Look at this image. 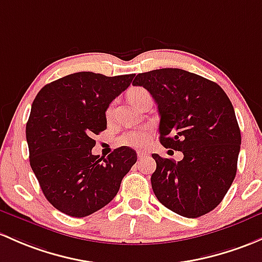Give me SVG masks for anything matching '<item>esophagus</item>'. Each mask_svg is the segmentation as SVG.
Returning <instances> with one entry per match:
<instances>
[{
    "label": "esophagus",
    "instance_id": "esophagus-1",
    "mask_svg": "<svg viewBox=\"0 0 262 262\" xmlns=\"http://www.w3.org/2000/svg\"><path fill=\"white\" fill-rule=\"evenodd\" d=\"M148 154L145 153V152H138V159H143V158H145V157H147Z\"/></svg>",
    "mask_w": 262,
    "mask_h": 262
}]
</instances>
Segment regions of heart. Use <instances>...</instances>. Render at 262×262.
<instances>
[{"instance_id":"heart-1","label":"heart","mask_w":262,"mask_h":262,"mask_svg":"<svg viewBox=\"0 0 262 262\" xmlns=\"http://www.w3.org/2000/svg\"><path fill=\"white\" fill-rule=\"evenodd\" d=\"M147 90H144L143 88H134L130 92L128 93V98L130 100V103L133 105L138 106L142 103L143 99L145 96H148ZM110 113V109L108 110V114ZM148 138H149V130L148 129H136V130H130L124 133L122 137L119 138V144L126 145V147H133V148H140L148 142Z\"/></svg>"}]
</instances>
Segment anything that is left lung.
Masks as SVG:
<instances>
[{
    "instance_id": "left-lung-1",
    "label": "left lung",
    "mask_w": 262,
    "mask_h": 262,
    "mask_svg": "<svg viewBox=\"0 0 262 262\" xmlns=\"http://www.w3.org/2000/svg\"><path fill=\"white\" fill-rule=\"evenodd\" d=\"M133 85L145 88L158 105L162 144L183 153L180 162L152 154L154 194L183 217L208 213L237 170L241 133L230 99L219 84L182 69L138 74Z\"/></svg>"
}]
</instances>
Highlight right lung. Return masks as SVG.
<instances>
[{"label": "right lung", "instance_id": "1", "mask_svg": "<svg viewBox=\"0 0 262 262\" xmlns=\"http://www.w3.org/2000/svg\"><path fill=\"white\" fill-rule=\"evenodd\" d=\"M130 75L81 71L45 85L26 124L30 166L46 200L71 217H85L117 196L137 153L119 147L106 158L92 153L93 137L106 129L109 104L130 85Z\"/></svg>", "mask_w": 262, "mask_h": 262}]
</instances>
